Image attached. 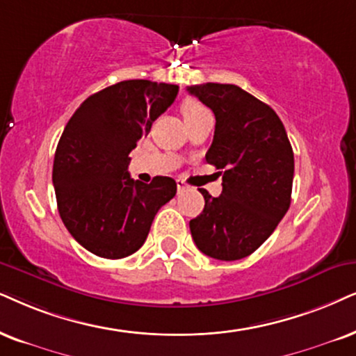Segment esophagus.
Here are the masks:
<instances>
[{
    "label": "esophagus",
    "mask_w": 356,
    "mask_h": 356,
    "mask_svg": "<svg viewBox=\"0 0 356 356\" xmlns=\"http://www.w3.org/2000/svg\"><path fill=\"white\" fill-rule=\"evenodd\" d=\"M187 188V186H186V182L184 181H181V179H177V191H179V193L181 192H184Z\"/></svg>",
    "instance_id": "obj_1"
}]
</instances>
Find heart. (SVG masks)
<instances>
[{
    "label": "heart",
    "instance_id": "obj_1",
    "mask_svg": "<svg viewBox=\"0 0 356 356\" xmlns=\"http://www.w3.org/2000/svg\"><path fill=\"white\" fill-rule=\"evenodd\" d=\"M181 111H182L184 120L188 121L195 118V116L205 113L207 108L204 105H200L197 100H193V98H186V100L181 103Z\"/></svg>",
    "mask_w": 356,
    "mask_h": 356
}]
</instances>
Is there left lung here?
I'll return each instance as SVG.
<instances>
[{"label":"left lung","instance_id":"left-lung-1","mask_svg":"<svg viewBox=\"0 0 356 356\" xmlns=\"http://www.w3.org/2000/svg\"><path fill=\"white\" fill-rule=\"evenodd\" d=\"M213 111L207 163L220 169L222 195L199 188L205 207L191 220L197 248L210 258L250 256L276 230L291 205L294 152L276 111L232 83L187 87Z\"/></svg>","mask_w":356,"mask_h":356}]
</instances>
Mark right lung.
Segmentation results:
<instances>
[{"label":"right lung","instance_id":"add662e5","mask_svg":"<svg viewBox=\"0 0 356 356\" xmlns=\"http://www.w3.org/2000/svg\"><path fill=\"white\" fill-rule=\"evenodd\" d=\"M177 92V85L124 80L90 95L67 123L52 182L62 222L90 253L106 259L133 254L157 210L177 192L172 177L143 184L128 172L129 152Z\"/></svg>","mask_w":356,"mask_h":356}]
</instances>
